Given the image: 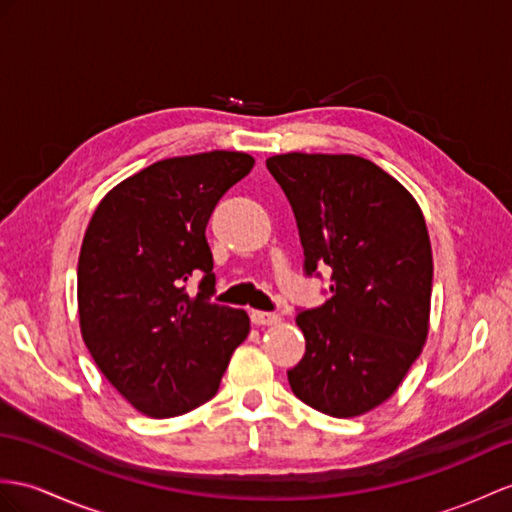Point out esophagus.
Masks as SVG:
<instances>
[{
	"label": "esophagus",
	"instance_id": "34e87169",
	"mask_svg": "<svg viewBox=\"0 0 512 512\" xmlns=\"http://www.w3.org/2000/svg\"><path fill=\"white\" fill-rule=\"evenodd\" d=\"M249 319H252L254 326H276V323H280V315L265 313V310H252Z\"/></svg>",
	"mask_w": 512,
	"mask_h": 512
}]
</instances>
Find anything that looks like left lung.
<instances>
[{"label":"left lung","instance_id":"1","mask_svg":"<svg viewBox=\"0 0 512 512\" xmlns=\"http://www.w3.org/2000/svg\"><path fill=\"white\" fill-rule=\"evenodd\" d=\"M267 169L289 199L304 273L330 269V297L302 308L306 352L291 391L330 417H358L395 393L428 336L432 249L404 186L352 154H280Z\"/></svg>","mask_w":512,"mask_h":512}]
</instances>
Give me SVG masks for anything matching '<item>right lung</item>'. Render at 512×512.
Wrapping results in <instances>:
<instances>
[{
    "label": "right lung",
    "mask_w": 512,
    "mask_h": 512,
    "mask_svg": "<svg viewBox=\"0 0 512 512\" xmlns=\"http://www.w3.org/2000/svg\"><path fill=\"white\" fill-rule=\"evenodd\" d=\"M254 158L206 152L158 160L117 184L91 217L78 260L82 339L108 382L147 417L215 397L249 332L245 310L213 304L208 219ZM203 278L198 295L185 291Z\"/></svg>",
    "instance_id": "add662e5"
}]
</instances>
